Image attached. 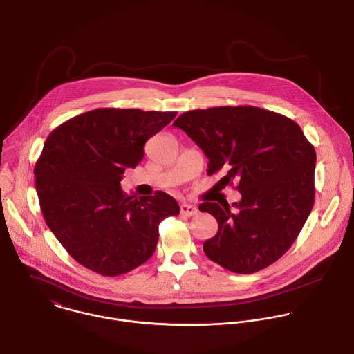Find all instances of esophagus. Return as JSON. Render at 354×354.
<instances>
[{"label":"esophagus","instance_id":"esophagus-1","mask_svg":"<svg viewBox=\"0 0 354 354\" xmlns=\"http://www.w3.org/2000/svg\"><path fill=\"white\" fill-rule=\"evenodd\" d=\"M180 212H182L183 215H186V216H194V215H197L198 209H197V207H196V205H192V204H186V203H183V204L180 205Z\"/></svg>","mask_w":354,"mask_h":354}]
</instances>
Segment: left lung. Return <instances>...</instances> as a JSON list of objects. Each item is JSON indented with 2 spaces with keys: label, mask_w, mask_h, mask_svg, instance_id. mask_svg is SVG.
Returning <instances> with one entry per match:
<instances>
[{
  "label": "left lung",
  "mask_w": 354,
  "mask_h": 354,
  "mask_svg": "<svg viewBox=\"0 0 354 354\" xmlns=\"http://www.w3.org/2000/svg\"><path fill=\"white\" fill-rule=\"evenodd\" d=\"M183 129L204 151L218 185L236 182L241 200L203 203L218 222L203 245L222 268L251 274L280 259L301 233L315 204L316 151L291 118L255 106H222L179 115ZM216 185V186H218Z\"/></svg>",
  "instance_id": "left-lung-1"
}]
</instances>
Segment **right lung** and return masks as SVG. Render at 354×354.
Returning <instances> with one entry per match:
<instances>
[{
  "mask_svg": "<svg viewBox=\"0 0 354 354\" xmlns=\"http://www.w3.org/2000/svg\"><path fill=\"white\" fill-rule=\"evenodd\" d=\"M176 111L96 109L56 127L35 162V189L44 219L84 268L107 277L125 274L156 251L158 225L179 215L174 197L128 196L125 168L143 158L145 143Z\"/></svg>",
  "mask_w": 354,
  "mask_h": 354,
  "instance_id": "obj_1",
  "label": "right lung"
}]
</instances>
